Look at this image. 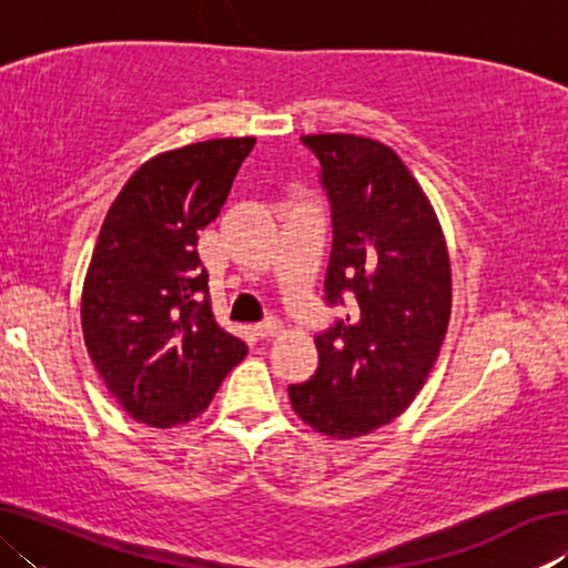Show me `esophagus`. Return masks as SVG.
<instances>
[{
    "mask_svg": "<svg viewBox=\"0 0 568 568\" xmlns=\"http://www.w3.org/2000/svg\"><path fill=\"white\" fill-rule=\"evenodd\" d=\"M277 328H281V323H277L275 318H265L263 323L255 325V333L261 335V338H273V335L277 333Z\"/></svg>",
    "mask_w": 568,
    "mask_h": 568,
    "instance_id": "1",
    "label": "esophagus"
}]
</instances>
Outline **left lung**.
<instances>
[{
  "label": "left lung",
  "mask_w": 568,
  "mask_h": 568,
  "mask_svg": "<svg viewBox=\"0 0 568 568\" xmlns=\"http://www.w3.org/2000/svg\"><path fill=\"white\" fill-rule=\"evenodd\" d=\"M331 200L325 303L351 313L315 335L318 371L287 388L297 418L338 440L386 426L426 383L450 318V261L426 192L388 145L305 134Z\"/></svg>",
  "instance_id": "1"
}]
</instances>
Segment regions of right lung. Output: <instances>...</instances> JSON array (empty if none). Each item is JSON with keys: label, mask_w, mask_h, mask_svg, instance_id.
Wrapping results in <instances>:
<instances>
[{"label": "right lung", "mask_w": 568, "mask_h": 568, "mask_svg": "<svg viewBox=\"0 0 568 568\" xmlns=\"http://www.w3.org/2000/svg\"><path fill=\"white\" fill-rule=\"evenodd\" d=\"M255 138L162 152L124 182L82 287L84 345L104 386L155 428L197 418L247 345L210 307L197 233L225 205Z\"/></svg>", "instance_id": "obj_1"}]
</instances>
